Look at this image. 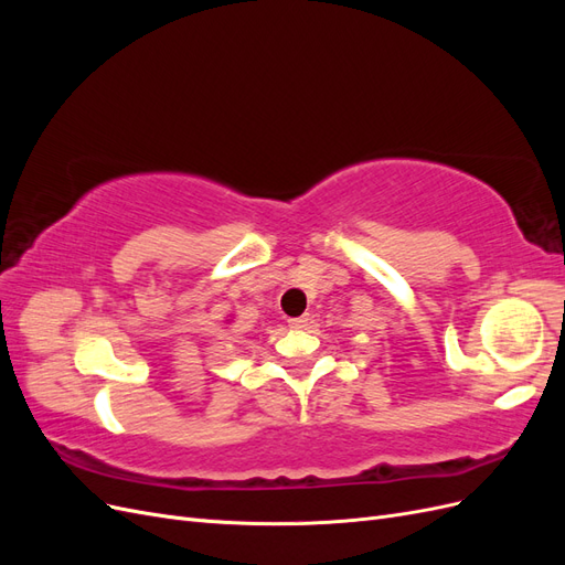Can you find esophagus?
<instances>
[{"mask_svg": "<svg viewBox=\"0 0 565 565\" xmlns=\"http://www.w3.org/2000/svg\"><path fill=\"white\" fill-rule=\"evenodd\" d=\"M311 322V318L309 316H301V318H292V320H289V328H295V330H303L306 328V324H309Z\"/></svg>", "mask_w": 565, "mask_h": 565, "instance_id": "obj_1", "label": "esophagus"}]
</instances>
